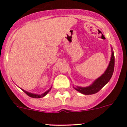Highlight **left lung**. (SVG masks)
<instances>
[{
	"instance_id": "1",
	"label": "left lung",
	"mask_w": 127,
	"mask_h": 127,
	"mask_svg": "<svg viewBox=\"0 0 127 127\" xmlns=\"http://www.w3.org/2000/svg\"><path fill=\"white\" fill-rule=\"evenodd\" d=\"M114 55L112 50V54H111V59H110V64H109L108 66L107 69L105 71V73L102 75L100 77L97 79L90 85L89 87H76L74 88L76 90L79 92L81 93L82 94H84L85 95H93V94L96 93L98 91L104 87L106 84L109 82V80L111 79L112 76L113 71H114Z\"/></svg>"
}]
</instances>
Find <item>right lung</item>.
<instances>
[{
  "label": "right lung",
  "instance_id": "1",
  "mask_svg": "<svg viewBox=\"0 0 127 127\" xmlns=\"http://www.w3.org/2000/svg\"><path fill=\"white\" fill-rule=\"evenodd\" d=\"M51 88H50V89H49L48 91H46V92H45L44 93L42 94V95H36H36H35V94H32V93H29V92H27V91L24 90H22L24 91V92H25V93L27 94V95H28V96L31 97H33V98H41V97H44L45 96V95H47L49 91L51 90Z\"/></svg>",
  "mask_w": 127,
  "mask_h": 127
}]
</instances>
